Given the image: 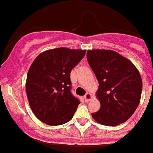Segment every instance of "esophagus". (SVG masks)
I'll list each match as a JSON object with an SVG mask.
<instances>
[{"label":"esophagus","mask_w":153,"mask_h":153,"mask_svg":"<svg viewBox=\"0 0 153 153\" xmlns=\"http://www.w3.org/2000/svg\"><path fill=\"white\" fill-rule=\"evenodd\" d=\"M84 99H85V102H88L89 101L91 100V99L92 96H91V94L90 93H87V94H86L84 96Z\"/></svg>","instance_id":"1"}]
</instances>
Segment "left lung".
<instances>
[{
	"label": "left lung",
	"mask_w": 153,
	"mask_h": 153,
	"mask_svg": "<svg viewBox=\"0 0 153 153\" xmlns=\"http://www.w3.org/2000/svg\"><path fill=\"white\" fill-rule=\"evenodd\" d=\"M87 59L98 79L100 109L91 113L98 123L117 126L135 112L141 99L142 80L130 60L111 50H89Z\"/></svg>",
	"instance_id": "1"
}]
</instances>
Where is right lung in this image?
<instances>
[{"label": "right lung", "instance_id": "add662e5", "mask_svg": "<svg viewBox=\"0 0 153 153\" xmlns=\"http://www.w3.org/2000/svg\"><path fill=\"white\" fill-rule=\"evenodd\" d=\"M85 53L59 48L34 59L26 77V94L30 108L41 122L57 126L72 120L80 102L71 93L70 73Z\"/></svg>", "mask_w": 153, "mask_h": 153}]
</instances>
